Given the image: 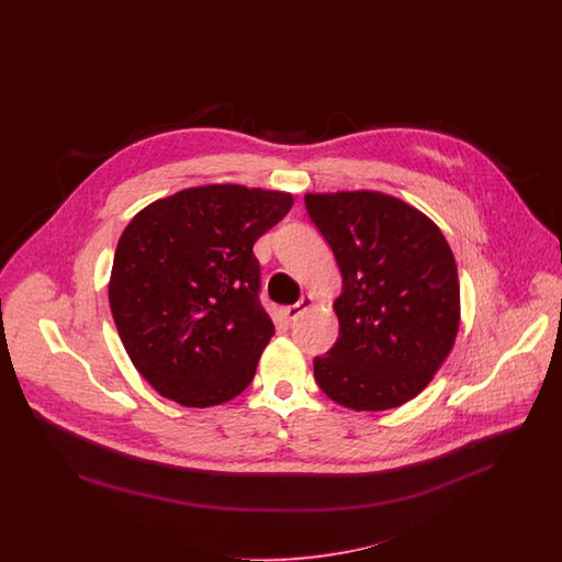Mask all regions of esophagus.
<instances>
[{"instance_id": "34e87169", "label": "esophagus", "mask_w": 562, "mask_h": 562, "mask_svg": "<svg viewBox=\"0 0 562 562\" xmlns=\"http://www.w3.org/2000/svg\"><path fill=\"white\" fill-rule=\"evenodd\" d=\"M314 305V296L312 294H305V296H301L294 305H286L282 312H284V316L289 318V321H294L299 314H303L305 310H310Z\"/></svg>"}]
</instances>
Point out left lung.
I'll return each mask as SVG.
<instances>
[{
    "mask_svg": "<svg viewBox=\"0 0 562 562\" xmlns=\"http://www.w3.org/2000/svg\"><path fill=\"white\" fill-rule=\"evenodd\" d=\"M333 248L341 294L339 337L314 358L330 401L387 411L413 401L451 353L461 321L453 250L428 214L401 198L360 189L305 193Z\"/></svg>",
    "mask_w": 562,
    "mask_h": 562,
    "instance_id": "8db88e82",
    "label": "left lung"
}]
</instances>
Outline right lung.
Segmentation results:
<instances>
[{
    "instance_id": "right-lung-1",
    "label": "right lung",
    "mask_w": 562,
    "mask_h": 562,
    "mask_svg": "<svg viewBox=\"0 0 562 562\" xmlns=\"http://www.w3.org/2000/svg\"><path fill=\"white\" fill-rule=\"evenodd\" d=\"M293 193L234 183L170 193L122 232L109 305L134 369L168 401L206 408L252 381L273 335L252 246Z\"/></svg>"
}]
</instances>
